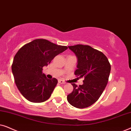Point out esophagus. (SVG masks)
Here are the masks:
<instances>
[{
  "mask_svg": "<svg viewBox=\"0 0 131 131\" xmlns=\"http://www.w3.org/2000/svg\"><path fill=\"white\" fill-rule=\"evenodd\" d=\"M58 83H60L61 84H65L66 82H64V81H63V80H62L60 79V80H58Z\"/></svg>",
  "mask_w": 131,
  "mask_h": 131,
  "instance_id": "esophagus-1",
  "label": "esophagus"
}]
</instances>
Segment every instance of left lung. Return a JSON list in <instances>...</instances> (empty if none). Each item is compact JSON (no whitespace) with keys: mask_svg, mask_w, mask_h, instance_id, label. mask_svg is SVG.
<instances>
[{"mask_svg":"<svg viewBox=\"0 0 131 131\" xmlns=\"http://www.w3.org/2000/svg\"><path fill=\"white\" fill-rule=\"evenodd\" d=\"M68 47L78 58V69L74 74L80 78H84V80L83 85L79 86L71 84L73 91L67 95V101L76 108H86L99 99L106 87L110 64L103 52L90 46L76 45Z\"/></svg>","mask_w":131,"mask_h":131,"instance_id":"obj_1","label":"left lung"}]
</instances>
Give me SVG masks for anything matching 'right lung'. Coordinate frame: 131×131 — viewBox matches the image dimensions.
<instances>
[{"mask_svg": "<svg viewBox=\"0 0 131 131\" xmlns=\"http://www.w3.org/2000/svg\"><path fill=\"white\" fill-rule=\"evenodd\" d=\"M67 48L39 39L18 50L14 58L12 71L17 87L25 98L32 103H42L49 99L58 80L46 78L42 68Z\"/></svg>", "mask_w": 131, "mask_h": 131, "instance_id": "1", "label": "right lung"}]
</instances>
